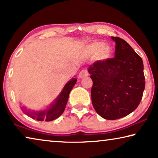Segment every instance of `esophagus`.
Returning a JSON list of instances; mask_svg holds the SVG:
<instances>
[{
  "label": "esophagus",
  "mask_w": 158,
  "mask_h": 158,
  "mask_svg": "<svg viewBox=\"0 0 158 158\" xmlns=\"http://www.w3.org/2000/svg\"><path fill=\"white\" fill-rule=\"evenodd\" d=\"M89 76V72L86 69H83L80 72L79 74V79H83L85 78V77Z\"/></svg>",
  "instance_id": "esophagus-1"
}]
</instances>
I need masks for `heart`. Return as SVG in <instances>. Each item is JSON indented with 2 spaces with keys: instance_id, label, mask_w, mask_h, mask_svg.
I'll return each instance as SVG.
<instances>
[{
  "instance_id": "1",
  "label": "heart",
  "mask_w": 158,
  "mask_h": 158,
  "mask_svg": "<svg viewBox=\"0 0 158 158\" xmlns=\"http://www.w3.org/2000/svg\"><path fill=\"white\" fill-rule=\"evenodd\" d=\"M85 52L89 56H96L98 60L104 61L112 55L113 49L102 42H94L85 48Z\"/></svg>"
}]
</instances>
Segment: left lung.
Here are the masks:
<instances>
[{
	"mask_svg": "<svg viewBox=\"0 0 158 158\" xmlns=\"http://www.w3.org/2000/svg\"><path fill=\"white\" fill-rule=\"evenodd\" d=\"M111 39L116 42L115 57L97 61L88 68L93 81V106L107 120L121 118L137 109L145 85L142 58L123 39Z\"/></svg>",
	"mask_w": 158,
	"mask_h": 158,
	"instance_id": "1",
	"label": "left lung"
}]
</instances>
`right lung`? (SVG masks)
<instances>
[{"label":"right lung","mask_w":158,"mask_h":158,"mask_svg":"<svg viewBox=\"0 0 158 158\" xmlns=\"http://www.w3.org/2000/svg\"><path fill=\"white\" fill-rule=\"evenodd\" d=\"M77 81V79L74 77L70 79L65 84L64 88L62 89V91L59 94L57 97L47 109L38 110V111H34V110L30 111V110H27L24 106L21 107V109L28 116L31 117L33 119H36L37 121H42L44 120H45V121H53L60 117L64 112L68 98H69L70 91L75 85Z\"/></svg>","instance_id":"obj_1"}]
</instances>
